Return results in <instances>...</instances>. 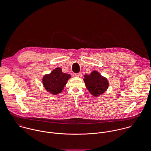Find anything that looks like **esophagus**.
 I'll use <instances>...</instances> for the list:
<instances>
[{
    "label": "esophagus",
    "mask_w": 151,
    "mask_h": 151,
    "mask_svg": "<svg viewBox=\"0 0 151 151\" xmlns=\"http://www.w3.org/2000/svg\"><path fill=\"white\" fill-rule=\"evenodd\" d=\"M75 76H76V77H81L82 76V74L80 73H76V74H75Z\"/></svg>",
    "instance_id": "34e87169"
}]
</instances>
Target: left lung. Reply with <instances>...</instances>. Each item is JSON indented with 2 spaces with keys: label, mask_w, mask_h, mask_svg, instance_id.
Listing matches in <instances>:
<instances>
[{
  "label": "left lung",
  "mask_w": 151,
  "mask_h": 151,
  "mask_svg": "<svg viewBox=\"0 0 151 151\" xmlns=\"http://www.w3.org/2000/svg\"><path fill=\"white\" fill-rule=\"evenodd\" d=\"M83 79L86 87L93 96L102 95L108 88L109 82L107 78L101 76L97 71H93L90 74H85Z\"/></svg>",
  "instance_id": "1"
}]
</instances>
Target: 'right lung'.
<instances>
[{"mask_svg": "<svg viewBox=\"0 0 151 151\" xmlns=\"http://www.w3.org/2000/svg\"><path fill=\"white\" fill-rule=\"evenodd\" d=\"M71 76L62 71L57 68L50 74H46L42 78V83L45 89L53 95L60 93Z\"/></svg>", "mask_w": 151, "mask_h": 151, "instance_id": "right-lung-1", "label": "right lung"}]
</instances>
